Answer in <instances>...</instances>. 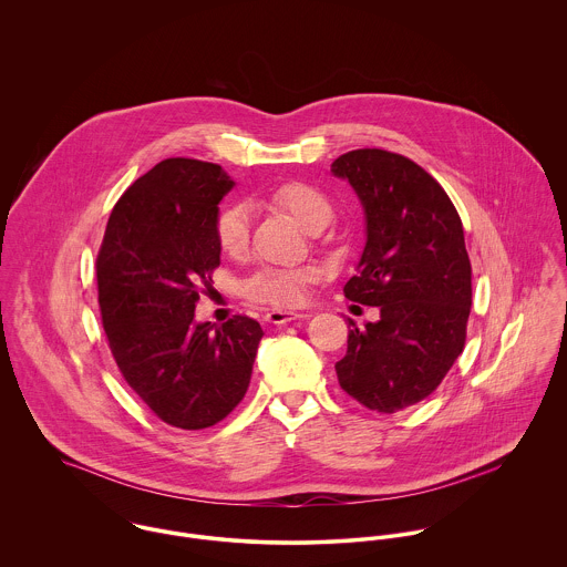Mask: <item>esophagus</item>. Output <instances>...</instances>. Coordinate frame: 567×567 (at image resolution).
<instances>
[{"label":"esophagus","mask_w":567,"mask_h":567,"mask_svg":"<svg viewBox=\"0 0 567 567\" xmlns=\"http://www.w3.org/2000/svg\"><path fill=\"white\" fill-rule=\"evenodd\" d=\"M301 319H308V315L303 312H288V310H270L266 315V321L275 324H286L290 321H301Z\"/></svg>","instance_id":"1"}]
</instances>
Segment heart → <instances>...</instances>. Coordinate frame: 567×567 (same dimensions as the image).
Masks as SVG:
<instances>
[{
    "instance_id": "heart-1",
    "label": "heart",
    "mask_w": 567,
    "mask_h": 567,
    "mask_svg": "<svg viewBox=\"0 0 567 567\" xmlns=\"http://www.w3.org/2000/svg\"><path fill=\"white\" fill-rule=\"evenodd\" d=\"M264 200L277 209L288 212L308 231H319L331 220V203L321 189L306 181H284L264 194ZM250 236V212L244 203L225 205L214 220V238L227 255H243ZM317 270L312 266L299 268H259L240 286L244 299L270 306L295 308L303 303L310 281Z\"/></svg>"
}]
</instances>
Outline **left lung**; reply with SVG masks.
Wrapping results in <instances>:
<instances>
[{"instance_id":"1","label":"left lung","mask_w":567,"mask_h":567,"mask_svg":"<svg viewBox=\"0 0 567 567\" xmlns=\"http://www.w3.org/2000/svg\"><path fill=\"white\" fill-rule=\"evenodd\" d=\"M331 172L351 183L367 214V246L342 292L380 310L347 338L340 389L393 414L436 391L465 349L472 264L461 216L421 165L382 148L340 155Z\"/></svg>"}]
</instances>
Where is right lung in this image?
I'll use <instances>...</instances> for the list:
<instances>
[{
    "instance_id": "add662e5",
    "label": "right lung",
    "mask_w": 567,
    "mask_h": 567,
    "mask_svg": "<svg viewBox=\"0 0 567 567\" xmlns=\"http://www.w3.org/2000/svg\"><path fill=\"white\" fill-rule=\"evenodd\" d=\"M234 181L218 163L172 157L115 203L95 259L97 303L126 384L167 425L203 430L246 395L261 327L244 315L194 323L220 266L218 203Z\"/></svg>"
}]
</instances>
